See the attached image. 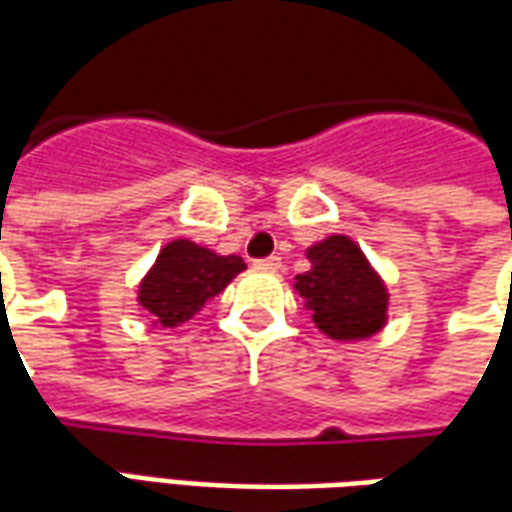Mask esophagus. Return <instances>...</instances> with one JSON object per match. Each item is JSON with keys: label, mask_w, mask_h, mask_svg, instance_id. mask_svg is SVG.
I'll list each match as a JSON object with an SVG mask.
<instances>
[{"label": "esophagus", "mask_w": 512, "mask_h": 512, "mask_svg": "<svg viewBox=\"0 0 512 512\" xmlns=\"http://www.w3.org/2000/svg\"><path fill=\"white\" fill-rule=\"evenodd\" d=\"M257 268H263V271H282V257L280 255H271V257H263V260H257L255 263Z\"/></svg>", "instance_id": "obj_1"}]
</instances>
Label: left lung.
Here are the masks:
<instances>
[{
	"label": "left lung",
	"mask_w": 512,
	"mask_h": 512,
	"mask_svg": "<svg viewBox=\"0 0 512 512\" xmlns=\"http://www.w3.org/2000/svg\"><path fill=\"white\" fill-rule=\"evenodd\" d=\"M310 271L296 274L313 324L332 341H363L388 324L391 293L366 252L349 235H327L307 246Z\"/></svg>",
	"instance_id": "8db88e82"
}]
</instances>
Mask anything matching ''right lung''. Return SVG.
<instances>
[{"instance_id": "add662e5", "label": "right lung", "mask_w": 512, "mask_h": 512, "mask_svg": "<svg viewBox=\"0 0 512 512\" xmlns=\"http://www.w3.org/2000/svg\"><path fill=\"white\" fill-rule=\"evenodd\" d=\"M244 268V257L219 255L188 238H174L138 282V307L152 318V327H180Z\"/></svg>"}]
</instances>
